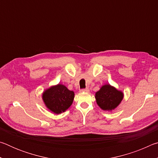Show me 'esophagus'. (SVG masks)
Returning a JSON list of instances; mask_svg holds the SVG:
<instances>
[{"label":"esophagus","instance_id":"esophagus-1","mask_svg":"<svg viewBox=\"0 0 158 158\" xmlns=\"http://www.w3.org/2000/svg\"><path fill=\"white\" fill-rule=\"evenodd\" d=\"M81 92H83V93H87L89 91V89H81V90H80Z\"/></svg>","mask_w":158,"mask_h":158}]
</instances>
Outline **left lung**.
Instances as JSON below:
<instances>
[{"label": "left lung", "mask_w": 158, "mask_h": 158, "mask_svg": "<svg viewBox=\"0 0 158 158\" xmlns=\"http://www.w3.org/2000/svg\"><path fill=\"white\" fill-rule=\"evenodd\" d=\"M123 94L110 85H105L96 93L95 99L98 106L103 110H112L121 103Z\"/></svg>", "instance_id": "left-lung-1"}]
</instances>
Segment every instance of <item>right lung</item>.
I'll use <instances>...</instances> for the list:
<instances>
[{
  "mask_svg": "<svg viewBox=\"0 0 158 158\" xmlns=\"http://www.w3.org/2000/svg\"><path fill=\"white\" fill-rule=\"evenodd\" d=\"M73 91L62 84L51 87L44 92L42 99L45 105L55 114H60L67 110L73 104L74 97Z\"/></svg>",
  "mask_w": 158,
  "mask_h": 158,
  "instance_id": "add662e5",
  "label": "right lung"
}]
</instances>
